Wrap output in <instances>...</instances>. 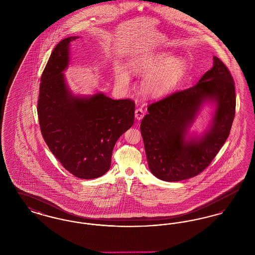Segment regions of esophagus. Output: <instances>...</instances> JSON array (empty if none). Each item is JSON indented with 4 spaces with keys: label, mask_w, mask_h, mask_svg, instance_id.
Listing matches in <instances>:
<instances>
[{
    "label": "esophagus",
    "mask_w": 255,
    "mask_h": 255,
    "mask_svg": "<svg viewBox=\"0 0 255 255\" xmlns=\"http://www.w3.org/2000/svg\"><path fill=\"white\" fill-rule=\"evenodd\" d=\"M134 117L137 121H140L142 120V118L144 117V111L141 109V108H137L134 111Z\"/></svg>",
    "instance_id": "obj_1"
}]
</instances>
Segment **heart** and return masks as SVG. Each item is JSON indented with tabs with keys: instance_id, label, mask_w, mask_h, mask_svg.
Wrapping results in <instances>:
<instances>
[{
	"instance_id": "obj_1",
	"label": "heart",
	"mask_w": 255,
	"mask_h": 255,
	"mask_svg": "<svg viewBox=\"0 0 255 255\" xmlns=\"http://www.w3.org/2000/svg\"><path fill=\"white\" fill-rule=\"evenodd\" d=\"M129 69L134 73H147L141 82V92L147 97L157 98L167 95L181 81L186 63L181 57H170L169 54L160 52L130 63ZM115 76L122 85L130 83L129 74L121 67L116 68Z\"/></svg>"
}]
</instances>
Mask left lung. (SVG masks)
<instances>
[{
    "instance_id": "8db88e82",
    "label": "left lung",
    "mask_w": 255,
    "mask_h": 255,
    "mask_svg": "<svg viewBox=\"0 0 255 255\" xmlns=\"http://www.w3.org/2000/svg\"><path fill=\"white\" fill-rule=\"evenodd\" d=\"M213 67L200 81L148 106L140 123L149 169L165 182H179L202 173L216 157L231 132L235 116V87L227 66L213 57ZM212 100L217 110L202 138H186L202 104Z\"/></svg>"
}]
</instances>
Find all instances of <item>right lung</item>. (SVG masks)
I'll return each instance as SVG.
<instances>
[{
  "mask_svg": "<svg viewBox=\"0 0 255 255\" xmlns=\"http://www.w3.org/2000/svg\"><path fill=\"white\" fill-rule=\"evenodd\" d=\"M76 39L62 40L51 52L41 76L37 113L42 135L63 167L91 180L110 169L117 140L133 125L134 102L114 100L101 93L72 95L63 72L70 61V43Z\"/></svg>",
  "mask_w": 255,
  "mask_h": 255,
  "instance_id": "right-lung-1",
  "label": "right lung"
}]
</instances>
